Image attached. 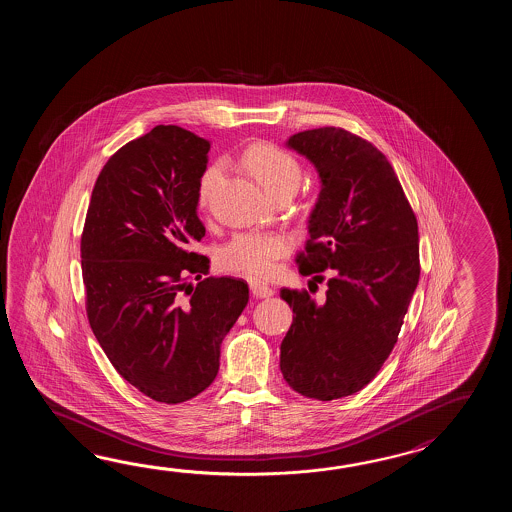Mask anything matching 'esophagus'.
Segmentation results:
<instances>
[{
    "label": "esophagus",
    "mask_w": 512,
    "mask_h": 512,
    "mask_svg": "<svg viewBox=\"0 0 512 512\" xmlns=\"http://www.w3.org/2000/svg\"><path fill=\"white\" fill-rule=\"evenodd\" d=\"M249 287H251V293L256 296V298H271L274 291H272L271 287L267 285V283L256 282V280H251L249 282Z\"/></svg>",
    "instance_id": "1"
}]
</instances>
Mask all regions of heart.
Instances as JSON below:
<instances>
[{
    "instance_id": "obj_1",
    "label": "heart",
    "mask_w": 512,
    "mask_h": 512,
    "mask_svg": "<svg viewBox=\"0 0 512 512\" xmlns=\"http://www.w3.org/2000/svg\"><path fill=\"white\" fill-rule=\"evenodd\" d=\"M243 166L272 196L296 190L302 183V166L296 157L269 142H256L243 152ZM223 164L214 163L199 177V205L207 207L210 197L223 177ZM291 249V240L278 232L245 230L230 238L218 252L219 265L225 271L245 272L265 278L276 269L278 261Z\"/></svg>"
}]
</instances>
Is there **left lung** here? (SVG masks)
Returning a JSON list of instances; mask_svg holds the SVG:
<instances>
[{"label": "left lung", "mask_w": 512, "mask_h": 512, "mask_svg": "<svg viewBox=\"0 0 512 512\" xmlns=\"http://www.w3.org/2000/svg\"><path fill=\"white\" fill-rule=\"evenodd\" d=\"M287 146L322 179L298 269L316 282L331 276L318 302L280 291L293 307L280 370L294 392L333 401L370 384L392 353L421 272L417 219L386 155L359 135L326 126Z\"/></svg>", "instance_id": "obj_1"}]
</instances>
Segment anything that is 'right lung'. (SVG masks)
I'll use <instances>...</instances> for the list:
<instances>
[{
  "label": "right lung",
  "mask_w": 512,
  "mask_h": 512,
  "mask_svg": "<svg viewBox=\"0 0 512 512\" xmlns=\"http://www.w3.org/2000/svg\"><path fill=\"white\" fill-rule=\"evenodd\" d=\"M208 150L179 126L124 144L98 175L80 240L89 326L122 379L157 403L207 390L249 302L245 280L203 278L210 260L188 251L205 236L197 188Z\"/></svg>",
  "instance_id": "right-lung-1"
}]
</instances>
